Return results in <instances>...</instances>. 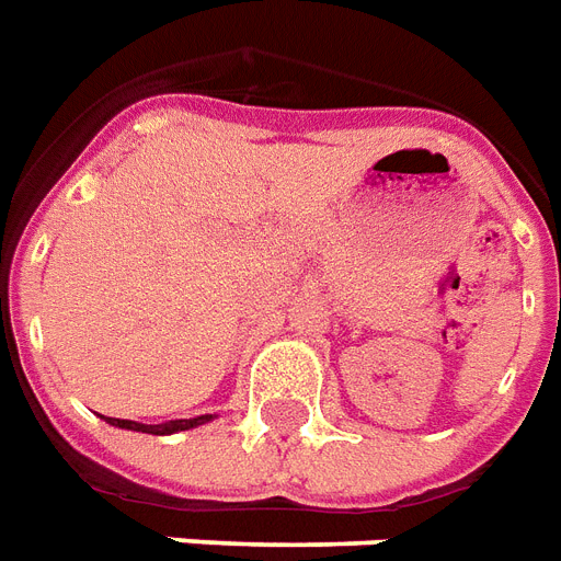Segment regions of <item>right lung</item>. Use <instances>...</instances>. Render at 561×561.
Returning a JSON list of instances; mask_svg holds the SVG:
<instances>
[{
    "label": "right lung",
    "instance_id": "add662e5",
    "mask_svg": "<svg viewBox=\"0 0 561 561\" xmlns=\"http://www.w3.org/2000/svg\"><path fill=\"white\" fill-rule=\"evenodd\" d=\"M217 414H203V416H191V420H168V423L159 425H147V423H136V420H115V416H103L106 423L115 425V428H127V432H141V434H176V432H187V428H196V425L210 423Z\"/></svg>",
    "mask_w": 561,
    "mask_h": 561
}]
</instances>
